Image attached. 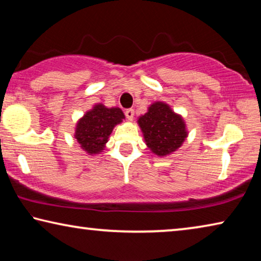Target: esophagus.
I'll use <instances>...</instances> for the list:
<instances>
[{
	"label": "esophagus",
	"mask_w": 261,
	"mask_h": 261,
	"mask_svg": "<svg viewBox=\"0 0 261 261\" xmlns=\"http://www.w3.org/2000/svg\"><path fill=\"white\" fill-rule=\"evenodd\" d=\"M124 114H125L126 118H129V120H132V118H134V116H135V110L132 109V108H129V109L125 110Z\"/></svg>",
	"instance_id": "1"
}]
</instances>
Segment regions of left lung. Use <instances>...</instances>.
Here are the masks:
<instances>
[{"mask_svg": "<svg viewBox=\"0 0 261 261\" xmlns=\"http://www.w3.org/2000/svg\"><path fill=\"white\" fill-rule=\"evenodd\" d=\"M138 123L147 146L160 156L176 151L188 136L182 117L162 102L153 103Z\"/></svg>", "mask_w": 261, "mask_h": 261, "instance_id": "left-lung-1", "label": "left lung"}]
</instances>
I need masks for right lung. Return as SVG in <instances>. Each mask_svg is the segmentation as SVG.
Instances as JSON below:
<instances>
[{
	"label": "right lung",
	"mask_w": 261,
	"mask_h": 261,
	"mask_svg": "<svg viewBox=\"0 0 261 261\" xmlns=\"http://www.w3.org/2000/svg\"><path fill=\"white\" fill-rule=\"evenodd\" d=\"M123 118L124 114L120 108L95 106L78 122L74 138L88 154L99 153L103 149L113 127L121 123Z\"/></svg>",
	"instance_id": "1"
}]
</instances>
